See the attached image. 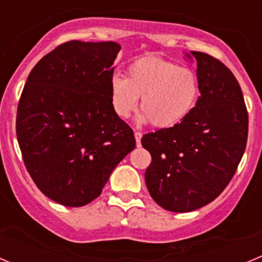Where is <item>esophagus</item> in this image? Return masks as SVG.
<instances>
[{
    "label": "esophagus",
    "instance_id": "34e87169",
    "mask_svg": "<svg viewBox=\"0 0 262 262\" xmlns=\"http://www.w3.org/2000/svg\"><path fill=\"white\" fill-rule=\"evenodd\" d=\"M134 135H135V140H136V144L140 145V140H142V133H139V131H135L134 133Z\"/></svg>",
    "mask_w": 262,
    "mask_h": 262
}]
</instances>
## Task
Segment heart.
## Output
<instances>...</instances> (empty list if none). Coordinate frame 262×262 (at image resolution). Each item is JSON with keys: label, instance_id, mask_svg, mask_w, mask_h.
I'll list each match as a JSON object with an SVG mask.
<instances>
[{"label": "heart", "instance_id": "heart-1", "mask_svg": "<svg viewBox=\"0 0 262 262\" xmlns=\"http://www.w3.org/2000/svg\"><path fill=\"white\" fill-rule=\"evenodd\" d=\"M198 80L191 69L160 57H142L131 62L126 78L110 81V101L119 118H128L138 106L140 122L156 128H170L187 117L198 98Z\"/></svg>", "mask_w": 262, "mask_h": 262}]
</instances>
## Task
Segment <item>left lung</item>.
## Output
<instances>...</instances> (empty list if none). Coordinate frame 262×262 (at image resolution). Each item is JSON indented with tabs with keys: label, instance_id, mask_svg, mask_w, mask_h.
<instances>
[{
	"label": "left lung",
	"instance_id": "left-lung-1",
	"mask_svg": "<svg viewBox=\"0 0 262 262\" xmlns=\"http://www.w3.org/2000/svg\"><path fill=\"white\" fill-rule=\"evenodd\" d=\"M190 53L201 92L196 105L176 126L142 138L152 156L145 170L148 191L173 212L212 202L232 180L248 139V111L232 72L207 53Z\"/></svg>",
	"mask_w": 262,
	"mask_h": 262
}]
</instances>
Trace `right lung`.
Segmentation results:
<instances>
[{
  "label": "right lung",
  "instance_id": "1",
  "mask_svg": "<svg viewBox=\"0 0 262 262\" xmlns=\"http://www.w3.org/2000/svg\"><path fill=\"white\" fill-rule=\"evenodd\" d=\"M120 46L71 40L41 57L17 110V139L27 172L50 200L90 203L135 148L134 131L113 110L110 81Z\"/></svg>",
  "mask_w": 262,
  "mask_h": 262
}]
</instances>
